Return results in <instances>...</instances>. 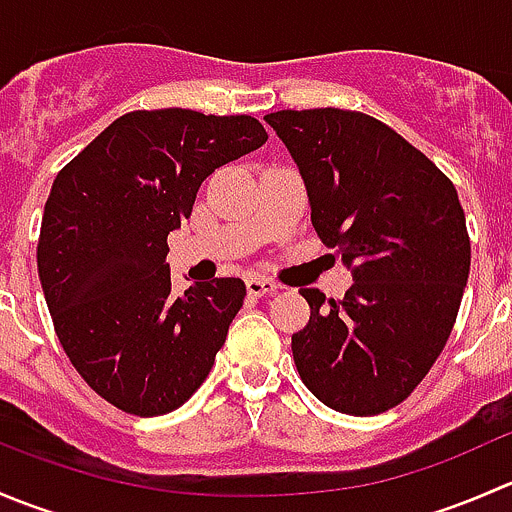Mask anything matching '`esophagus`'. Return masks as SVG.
<instances>
[{"label":"esophagus","mask_w":512,"mask_h":512,"mask_svg":"<svg viewBox=\"0 0 512 512\" xmlns=\"http://www.w3.org/2000/svg\"><path fill=\"white\" fill-rule=\"evenodd\" d=\"M245 285L252 297H265V294H275L280 289L275 280H267V277H247Z\"/></svg>","instance_id":"34e87169"}]
</instances>
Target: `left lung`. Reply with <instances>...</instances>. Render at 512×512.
Returning a JSON list of instances; mask_svg holds the SVG:
<instances>
[{"label":"left lung","instance_id":"1","mask_svg":"<svg viewBox=\"0 0 512 512\" xmlns=\"http://www.w3.org/2000/svg\"><path fill=\"white\" fill-rule=\"evenodd\" d=\"M299 165L319 240L354 270L342 299L302 289L292 334L304 386L339 414L409 399L446 347L471 272L456 185L379 118L344 108L267 113Z\"/></svg>","mask_w":512,"mask_h":512}]
</instances>
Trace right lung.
Wrapping results in <instances>:
<instances>
[{
	"label": "right lung",
	"instance_id": "1",
	"mask_svg": "<svg viewBox=\"0 0 512 512\" xmlns=\"http://www.w3.org/2000/svg\"><path fill=\"white\" fill-rule=\"evenodd\" d=\"M265 141L252 116L131 111L56 175L39 280L66 356L116 409L170 414L208 379L247 289L215 277L173 297L168 232L190 218L215 168Z\"/></svg>",
	"mask_w": 512,
	"mask_h": 512
}]
</instances>
